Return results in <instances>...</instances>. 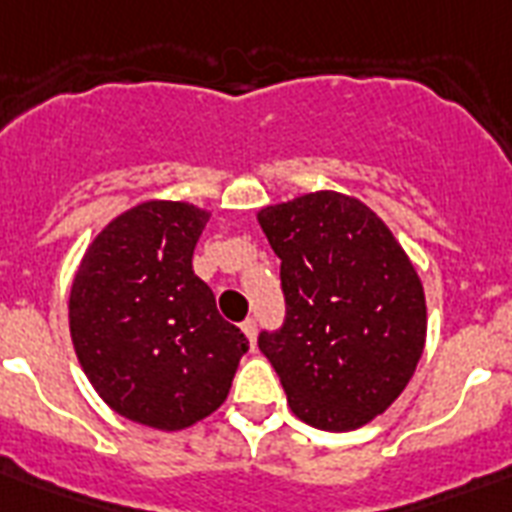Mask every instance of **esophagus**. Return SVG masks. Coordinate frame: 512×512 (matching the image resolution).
<instances>
[{"label":"esophagus","mask_w":512,"mask_h":512,"mask_svg":"<svg viewBox=\"0 0 512 512\" xmlns=\"http://www.w3.org/2000/svg\"><path fill=\"white\" fill-rule=\"evenodd\" d=\"M241 332L247 335L249 345L255 348V342H257V321H255V319H247V321H244V324H241Z\"/></svg>","instance_id":"34e87169"}]
</instances>
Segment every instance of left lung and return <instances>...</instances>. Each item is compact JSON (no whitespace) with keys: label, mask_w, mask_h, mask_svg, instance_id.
I'll use <instances>...</instances> for the list:
<instances>
[{"label":"left lung","mask_w":512,"mask_h":512,"mask_svg":"<svg viewBox=\"0 0 512 512\" xmlns=\"http://www.w3.org/2000/svg\"><path fill=\"white\" fill-rule=\"evenodd\" d=\"M257 223L281 260L287 321L260 350L289 409L345 433L396 401L420 364L425 289L377 212L356 196L313 191L268 204Z\"/></svg>","instance_id":"1"}]
</instances>
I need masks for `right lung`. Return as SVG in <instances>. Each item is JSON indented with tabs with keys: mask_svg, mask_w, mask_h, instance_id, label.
Returning <instances> with one entry per match:
<instances>
[{
	"mask_svg": "<svg viewBox=\"0 0 512 512\" xmlns=\"http://www.w3.org/2000/svg\"><path fill=\"white\" fill-rule=\"evenodd\" d=\"M207 220L188 201H140L90 241L74 273L76 358L95 393L138 425L183 430L217 412L249 348L193 273Z\"/></svg>",
	"mask_w": 512,
	"mask_h": 512,
	"instance_id": "add662e5",
	"label": "right lung"
}]
</instances>
